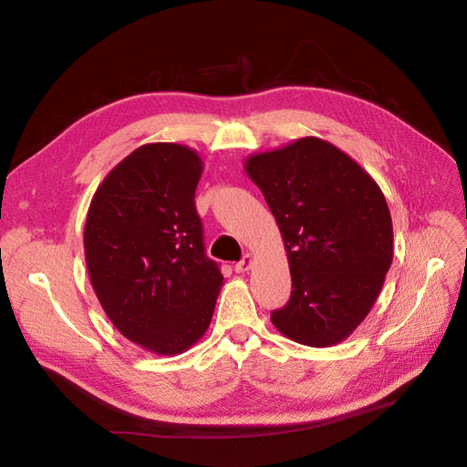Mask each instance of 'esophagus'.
Returning a JSON list of instances; mask_svg holds the SVG:
<instances>
[{
    "label": "esophagus",
    "instance_id": "34e87169",
    "mask_svg": "<svg viewBox=\"0 0 467 467\" xmlns=\"http://www.w3.org/2000/svg\"><path fill=\"white\" fill-rule=\"evenodd\" d=\"M252 264H254V256H252V254H244V258H243L241 262H236L234 270H236L238 274H244V272H248V270L252 268Z\"/></svg>",
    "mask_w": 467,
    "mask_h": 467
}]
</instances>
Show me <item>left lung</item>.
<instances>
[{"label": "left lung", "instance_id": "8db88e82", "mask_svg": "<svg viewBox=\"0 0 467 467\" xmlns=\"http://www.w3.org/2000/svg\"><path fill=\"white\" fill-rule=\"evenodd\" d=\"M244 171L284 238L291 297L272 313L313 348L348 338L374 307L393 262L391 213L376 180L335 144L303 137L250 154Z\"/></svg>", "mask_w": 467, "mask_h": 467}]
</instances>
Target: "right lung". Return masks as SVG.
<instances>
[{
    "instance_id": "1",
    "label": "right lung",
    "mask_w": 467,
    "mask_h": 467,
    "mask_svg": "<svg viewBox=\"0 0 467 467\" xmlns=\"http://www.w3.org/2000/svg\"><path fill=\"white\" fill-rule=\"evenodd\" d=\"M202 174L190 146L142 144L103 178L88 209L93 291L115 328L158 356L182 354L205 335L223 287L195 211Z\"/></svg>"
}]
</instances>
